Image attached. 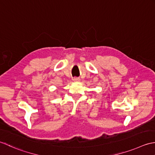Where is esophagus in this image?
<instances>
[{"label":"esophagus","mask_w":155,"mask_h":155,"mask_svg":"<svg viewBox=\"0 0 155 155\" xmlns=\"http://www.w3.org/2000/svg\"><path fill=\"white\" fill-rule=\"evenodd\" d=\"M73 81H80V79H79L78 78H74Z\"/></svg>","instance_id":"obj_1"}]
</instances>
